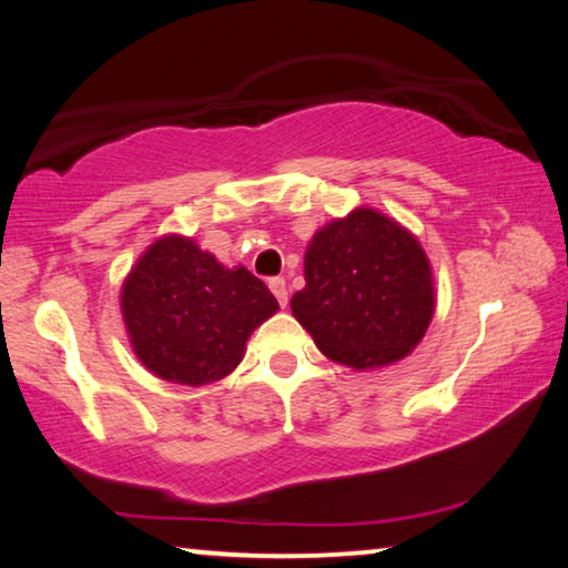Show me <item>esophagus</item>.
Listing matches in <instances>:
<instances>
[{"instance_id":"esophagus-1","label":"esophagus","mask_w":568,"mask_h":568,"mask_svg":"<svg viewBox=\"0 0 568 568\" xmlns=\"http://www.w3.org/2000/svg\"><path fill=\"white\" fill-rule=\"evenodd\" d=\"M267 287H271L273 295L277 297V303L285 307V303H287V287H285L283 277H271V281H267Z\"/></svg>"}]
</instances>
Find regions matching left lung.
I'll use <instances>...</instances> for the list:
<instances>
[{"label":"left lung","instance_id":"obj_1","mask_svg":"<svg viewBox=\"0 0 568 568\" xmlns=\"http://www.w3.org/2000/svg\"><path fill=\"white\" fill-rule=\"evenodd\" d=\"M293 315L331 361L355 371L406 358L434 315V283L418 240L361 207L315 233Z\"/></svg>","mask_w":568,"mask_h":568}]
</instances>
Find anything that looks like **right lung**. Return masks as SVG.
<instances>
[{"instance_id": "right-lung-1", "label": "right lung", "mask_w": 568, "mask_h": 568, "mask_svg": "<svg viewBox=\"0 0 568 568\" xmlns=\"http://www.w3.org/2000/svg\"><path fill=\"white\" fill-rule=\"evenodd\" d=\"M277 311L275 295L245 267L220 265L192 240H158L122 287L132 348L155 376L203 386L243 361L245 341Z\"/></svg>"}]
</instances>
